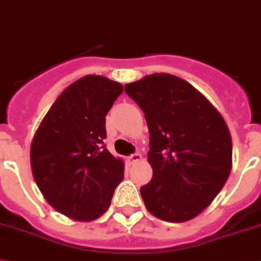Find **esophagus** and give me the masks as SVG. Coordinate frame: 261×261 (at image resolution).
<instances>
[{
	"label": "esophagus",
	"instance_id": "esophagus-1",
	"mask_svg": "<svg viewBox=\"0 0 261 261\" xmlns=\"http://www.w3.org/2000/svg\"><path fill=\"white\" fill-rule=\"evenodd\" d=\"M128 160H129V163H130V164H136V163H139V161L143 160V156H141L140 153H133V154H130V156H129Z\"/></svg>",
	"mask_w": 261,
	"mask_h": 261
}]
</instances>
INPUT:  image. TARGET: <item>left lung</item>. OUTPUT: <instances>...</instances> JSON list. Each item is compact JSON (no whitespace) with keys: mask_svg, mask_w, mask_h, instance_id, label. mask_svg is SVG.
Masks as SVG:
<instances>
[{"mask_svg":"<svg viewBox=\"0 0 261 261\" xmlns=\"http://www.w3.org/2000/svg\"><path fill=\"white\" fill-rule=\"evenodd\" d=\"M149 129L148 161L153 176L141 187L146 210L169 223L197 216L231 173V133L199 90L168 73L126 84Z\"/></svg>","mask_w":261,"mask_h":261,"instance_id":"1","label":"left lung"}]
</instances>
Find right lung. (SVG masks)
Instances as JSON below:
<instances>
[{"instance_id":"obj_1","label":"right lung","mask_w":261,"mask_h":261,"mask_svg":"<svg viewBox=\"0 0 261 261\" xmlns=\"http://www.w3.org/2000/svg\"><path fill=\"white\" fill-rule=\"evenodd\" d=\"M121 93V84L107 77L77 80L58 96L34 135L30 164L36 184L70 219L100 217L124 178L122 160L104 144L105 116Z\"/></svg>"}]
</instances>
